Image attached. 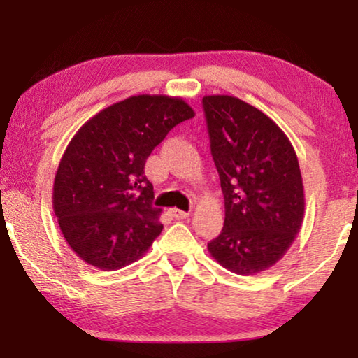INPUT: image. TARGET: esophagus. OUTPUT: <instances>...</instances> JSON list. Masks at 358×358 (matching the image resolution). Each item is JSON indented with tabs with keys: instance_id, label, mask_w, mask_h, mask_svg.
Instances as JSON below:
<instances>
[{
	"instance_id": "1",
	"label": "esophagus",
	"mask_w": 358,
	"mask_h": 358,
	"mask_svg": "<svg viewBox=\"0 0 358 358\" xmlns=\"http://www.w3.org/2000/svg\"><path fill=\"white\" fill-rule=\"evenodd\" d=\"M171 215H173L176 220H185V218H189L190 213L184 212V210H179V208H171Z\"/></svg>"
}]
</instances>
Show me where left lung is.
Wrapping results in <instances>:
<instances>
[{
	"instance_id": "8db88e82",
	"label": "left lung",
	"mask_w": 358,
	"mask_h": 358,
	"mask_svg": "<svg viewBox=\"0 0 358 358\" xmlns=\"http://www.w3.org/2000/svg\"><path fill=\"white\" fill-rule=\"evenodd\" d=\"M210 150L224 197V224L208 251L238 275L285 256L300 233L305 192L295 150L280 127L233 96H205Z\"/></svg>"
}]
</instances>
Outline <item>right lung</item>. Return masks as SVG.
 Segmentation results:
<instances>
[{"label": "right lung", "instance_id": "add662e5", "mask_svg": "<svg viewBox=\"0 0 358 358\" xmlns=\"http://www.w3.org/2000/svg\"><path fill=\"white\" fill-rule=\"evenodd\" d=\"M195 112L180 97L138 94L86 122L68 143L53 182V212L81 261L117 271L148 251L163 224L146 158Z\"/></svg>", "mask_w": 358, "mask_h": 358}]
</instances>
